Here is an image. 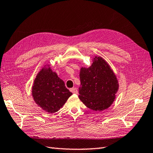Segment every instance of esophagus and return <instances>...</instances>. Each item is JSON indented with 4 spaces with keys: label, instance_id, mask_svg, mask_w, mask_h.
Returning <instances> with one entry per match:
<instances>
[{
    "label": "esophagus",
    "instance_id": "obj_1",
    "mask_svg": "<svg viewBox=\"0 0 153 153\" xmlns=\"http://www.w3.org/2000/svg\"><path fill=\"white\" fill-rule=\"evenodd\" d=\"M70 91L74 94H77V93H78L77 88L76 87H73L72 88H70Z\"/></svg>",
    "mask_w": 153,
    "mask_h": 153
}]
</instances>
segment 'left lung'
Returning <instances> with one entry per match:
<instances>
[{
	"label": "left lung",
	"mask_w": 153,
	"mask_h": 153,
	"mask_svg": "<svg viewBox=\"0 0 153 153\" xmlns=\"http://www.w3.org/2000/svg\"><path fill=\"white\" fill-rule=\"evenodd\" d=\"M79 77V98L87 108L101 111L113 104L119 89L118 80L104 59L95 56L90 67L81 68Z\"/></svg>",
	"instance_id": "obj_1"
}]
</instances>
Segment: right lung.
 <instances>
[{"label":"right lung","instance_id":"obj_1","mask_svg":"<svg viewBox=\"0 0 153 153\" xmlns=\"http://www.w3.org/2000/svg\"><path fill=\"white\" fill-rule=\"evenodd\" d=\"M32 94L38 106L46 112L53 113L62 107L72 93L48 65L42 68L35 78Z\"/></svg>","mask_w":153,"mask_h":153}]
</instances>
